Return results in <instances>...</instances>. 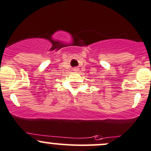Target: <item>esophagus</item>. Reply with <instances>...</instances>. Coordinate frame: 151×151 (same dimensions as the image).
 Listing matches in <instances>:
<instances>
[{
    "mask_svg": "<svg viewBox=\"0 0 151 151\" xmlns=\"http://www.w3.org/2000/svg\"><path fill=\"white\" fill-rule=\"evenodd\" d=\"M74 71H78V68H74Z\"/></svg>",
    "mask_w": 151,
    "mask_h": 151,
    "instance_id": "34e87169",
    "label": "esophagus"
}]
</instances>
